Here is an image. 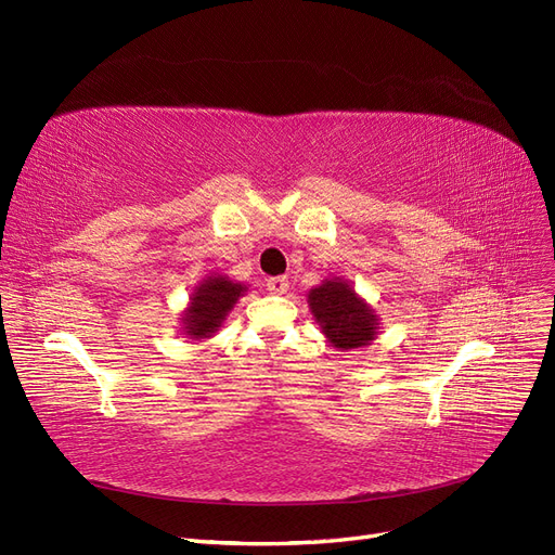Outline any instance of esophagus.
<instances>
[{"instance_id":"esophagus-1","label":"esophagus","mask_w":555,"mask_h":555,"mask_svg":"<svg viewBox=\"0 0 555 555\" xmlns=\"http://www.w3.org/2000/svg\"><path fill=\"white\" fill-rule=\"evenodd\" d=\"M266 286H269L271 294H286V289H289V280H286L284 275H278V278H269L266 280Z\"/></svg>"}]
</instances>
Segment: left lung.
<instances>
[{
    "label": "left lung",
    "mask_w": 555,
    "mask_h": 555,
    "mask_svg": "<svg viewBox=\"0 0 555 555\" xmlns=\"http://www.w3.org/2000/svg\"><path fill=\"white\" fill-rule=\"evenodd\" d=\"M308 302L321 333L337 349L365 347L376 335V317L362 302L347 282L328 280L310 292Z\"/></svg>",
    "instance_id": "1"
}]
</instances>
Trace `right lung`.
<instances>
[{
  "label": "right lung",
  "instance_id": "add662e5",
  "mask_svg": "<svg viewBox=\"0 0 555 555\" xmlns=\"http://www.w3.org/2000/svg\"><path fill=\"white\" fill-rule=\"evenodd\" d=\"M243 292V284H236L222 275L204 280V284H199L193 298H190V308L183 317L185 333L193 339L211 337V333L220 328L222 319L234 308V302Z\"/></svg>",
  "mask_w": 555,
  "mask_h": 555
}]
</instances>
